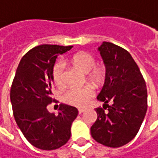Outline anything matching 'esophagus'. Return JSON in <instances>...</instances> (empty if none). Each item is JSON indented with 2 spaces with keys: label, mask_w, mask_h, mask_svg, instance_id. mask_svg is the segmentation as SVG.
Returning a JSON list of instances; mask_svg holds the SVG:
<instances>
[{
  "label": "esophagus",
  "mask_w": 158,
  "mask_h": 158,
  "mask_svg": "<svg viewBox=\"0 0 158 158\" xmlns=\"http://www.w3.org/2000/svg\"><path fill=\"white\" fill-rule=\"evenodd\" d=\"M85 110H86V109H79L78 110V112H79V114H82L83 112H85Z\"/></svg>",
  "instance_id": "34e87169"
}]
</instances>
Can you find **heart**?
I'll list each match as a JSON object with an SVG mask.
<instances>
[{"mask_svg":"<svg viewBox=\"0 0 158 158\" xmlns=\"http://www.w3.org/2000/svg\"><path fill=\"white\" fill-rule=\"evenodd\" d=\"M70 64L81 70L83 73H87V78L92 83L97 84L101 82L103 77L104 71L101 66L95 65V57L88 52H78L73 54L69 59ZM64 65L61 61L56 62L52 68V80L56 86L61 88L64 86ZM94 95L93 91L88 88H71L65 94V101L74 106L83 107L85 106L92 96Z\"/></svg>","mask_w":158,"mask_h":158,"instance_id":"heart-1","label":"heart"}]
</instances>
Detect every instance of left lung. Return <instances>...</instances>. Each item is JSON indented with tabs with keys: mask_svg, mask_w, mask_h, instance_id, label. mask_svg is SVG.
Returning <instances> with one entry per match:
<instances>
[{
	"mask_svg": "<svg viewBox=\"0 0 158 158\" xmlns=\"http://www.w3.org/2000/svg\"><path fill=\"white\" fill-rule=\"evenodd\" d=\"M98 50L105 64L106 73L97 100L104 104L103 108L95 109L97 119L91 134L98 143L119 148L132 140L140 129L148 109L147 86L128 51L106 41Z\"/></svg>",
	"mask_w": 158,
	"mask_h": 158,
	"instance_id": "left-lung-1",
	"label": "left lung"
}]
</instances>
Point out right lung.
Masks as SVG:
<instances>
[{"instance_id": "1", "label": "right lung", "mask_w": 158, "mask_h": 158, "mask_svg": "<svg viewBox=\"0 0 158 158\" xmlns=\"http://www.w3.org/2000/svg\"><path fill=\"white\" fill-rule=\"evenodd\" d=\"M73 46L41 45L24 55L10 88V102L19 129L26 139L42 150H54L71 137V126L77 117L75 107L61 104L58 115L47 106L52 102V68L59 55Z\"/></svg>"}]
</instances>
